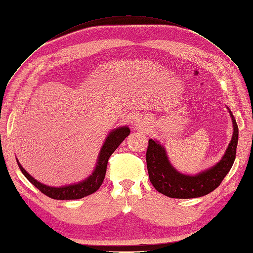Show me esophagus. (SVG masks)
I'll return each mask as SVG.
<instances>
[{
    "instance_id": "esophagus-1",
    "label": "esophagus",
    "mask_w": 253,
    "mask_h": 253,
    "mask_svg": "<svg viewBox=\"0 0 253 253\" xmlns=\"http://www.w3.org/2000/svg\"><path fill=\"white\" fill-rule=\"evenodd\" d=\"M139 127H141V128H144L145 126H144V124H142V123H140V124H139Z\"/></svg>"
}]
</instances>
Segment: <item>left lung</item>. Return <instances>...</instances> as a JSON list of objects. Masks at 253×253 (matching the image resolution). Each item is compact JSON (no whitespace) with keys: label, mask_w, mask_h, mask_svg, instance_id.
<instances>
[{"label":"left lung","mask_w":253,"mask_h":253,"mask_svg":"<svg viewBox=\"0 0 253 253\" xmlns=\"http://www.w3.org/2000/svg\"><path fill=\"white\" fill-rule=\"evenodd\" d=\"M233 122V137L222 159L211 169L190 176L177 172L170 165L164 146L157 141L148 140L146 166L148 177L158 192L174 199H192L209 194L221 184L236 157L238 126L230 111Z\"/></svg>","instance_id":"left-lung-1"}]
</instances>
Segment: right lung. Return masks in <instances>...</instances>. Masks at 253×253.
I'll return each mask as SVG.
<instances>
[{"instance_id": "right-lung-1", "label": "right lung", "mask_w": 253, "mask_h": 253, "mask_svg": "<svg viewBox=\"0 0 253 253\" xmlns=\"http://www.w3.org/2000/svg\"><path fill=\"white\" fill-rule=\"evenodd\" d=\"M129 133H130V129L126 126L116 128L114 130H112V132L109 133L108 138L106 139L105 144H103V146L101 147L99 158H98V161H97L95 171L93 172L92 175L79 184L65 186V187H57V188H55V187L46 186L40 182H37L35 178L32 177L30 174L23 169L18 159H17V163L19 168H20L21 172L23 173V175L27 177L38 190L42 191L43 194H46L47 197L54 200L81 199L86 196H89V194H92L99 189V187L101 186L103 179H105V176H106L107 165H108V160L110 156L114 153V151L119 147V145L123 141H124V139Z\"/></svg>"}]
</instances>
